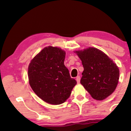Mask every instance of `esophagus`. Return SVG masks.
I'll return each instance as SVG.
<instances>
[{"instance_id":"34e87169","label":"esophagus","mask_w":131,"mask_h":131,"mask_svg":"<svg viewBox=\"0 0 131 131\" xmlns=\"http://www.w3.org/2000/svg\"><path fill=\"white\" fill-rule=\"evenodd\" d=\"M80 78L79 76H78L76 77V81H77V83H80Z\"/></svg>"}]
</instances>
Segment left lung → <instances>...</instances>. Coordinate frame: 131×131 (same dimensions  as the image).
<instances>
[{
    "label": "left lung",
    "mask_w": 131,
    "mask_h": 131,
    "mask_svg": "<svg viewBox=\"0 0 131 131\" xmlns=\"http://www.w3.org/2000/svg\"><path fill=\"white\" fill-rule=\"evenodd\" d=\"M74 52L82 61L84 70L80 83L96 100L110 95L117 86L119 70L117 65L100 50L89 48Z\"/></svg>",
    "instance_id": "left-lung-1"
}]
</instances>
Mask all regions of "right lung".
Here are the masks:
<instances>
[{
    "label": "right lung",
    "mask_w": 131,
    "mask_h": 131,
    "mask_svg": "<svg viewBox=\"0 0 131 131\" xmlns=\"http://www.w3.org/2000/svg\"><path fill=\"white\" fill-rule=\"evenodd\" d=\"M65 57L61 48L49 46L36 55L28 66L30 86L39 98L51 104L64 103L77 83L64 65Z\"/></svg>",
    "instance_id": "add662e5"
}]
</instances>
